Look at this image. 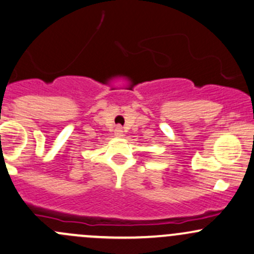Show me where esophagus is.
<instances>
[{"mask_svg": "<svg viewBox=\"0 0 254 254\" xmlns=\"http://www.w3.org/2000/svg\"><path fill=\"white\" fill-rule=\"evenodd\" d=\"M114 135H116L117 137H122V136H124V130H123V127H117L116 130H114Z\"/></svg>", "mask_w": 254, "mask_h": 254, "instance_id": "34e87169", "label": "esophagus"}]
</instances>
